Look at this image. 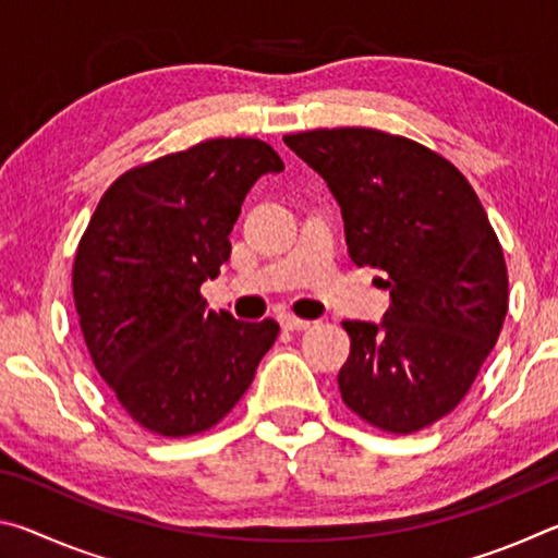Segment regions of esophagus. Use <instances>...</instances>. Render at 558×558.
Masks as SVG:
<instances>
[{
    "label": "esophagus",
    "instance_id": "obj_1",
    "mask_svg": "<svg viewBox=\"0 0 558 558\" xmlns=\"http://www.w3.org/2000/svg\"><path fill=\"white\" fill-rule=\"evenodd\" d=\"M278 323H280V327L282 329H307L310 325V319H300V317H295L292 313H280L278 315Z\"/></svg>",
    "mask_w": 558,
    "mask_h": 558
}]
</instances>
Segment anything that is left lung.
<instances>
[{
  "label": "left lung",
  "instance_id": "1",
  "mask_svg": "<svg viewBox=\"0 0 558 558\" xmlns=\"http://www.w3.org/2000/svg\"><path fill=\"white\" fill-rule=\"evenodd\" d=\"M282 140L337 199L349 258L391 295L379 325L344 323L342 401L386 433L430 426L470 391L507 315L505 253L475 189L446 157L381 130Z\"/></svg>",
  "mask_w": 558,
  "mask_h": 558
}]
</instances>
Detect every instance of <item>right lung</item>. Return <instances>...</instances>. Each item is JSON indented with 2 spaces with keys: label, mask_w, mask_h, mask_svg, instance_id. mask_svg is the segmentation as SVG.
<instances>
[{
  "label": "right lung",
  "mask_w": 558,
  "mask_h": 558,
  "mask_svg": "<svg viewBox=\"0 0 558 558\" xmlns=\"http://www.w3.org/2000/svg\"><path fill=\"white\" fill-rule=\"evenodd\" d=\"M282 169L263 140H206L118 177L83 233L73 260L83 339L122 409L157 436L216 426L276 342V319L239 323L199 290L231 256L245 194Z\"/></svg>",
  "instance_id": "1"
}]
</instances>
